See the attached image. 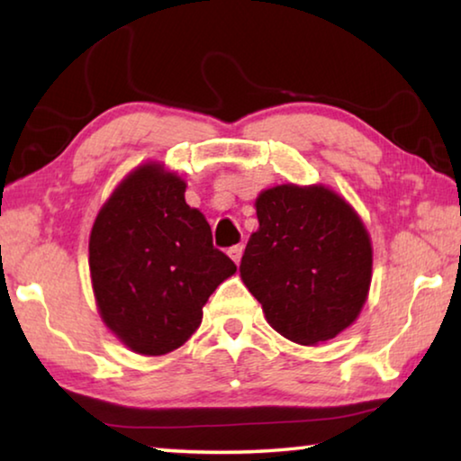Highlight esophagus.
<instances>
[{"label": "esophagus", "mask_w": 461, "mask_h": 461, "mask_svg": "<svg viewBox=\"0 0 461 461\" xmlns=\"http://www.w3.org/2000/svg\"><path fill=\"white\" fill-rule=\"evenodd\" d=\"M228 254H230V258L236 262V264H240V260H241V254H244V246H231L230 249H228Z\"/></svg>", "instance_id": "1"}]
</instances>
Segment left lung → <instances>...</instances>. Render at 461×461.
Instances as JSON below:
<instances>
[{
    "label": "left lung",
    "mask_w": 461,
    "mask_h": 461,
    "mask_svg": "<svg viewBox=\"0 0 461 461\" xmlns=\"http://www.w3.org/2000/svg\"><path fill=\"white\" fill-rule=\"evenodd\" d=\"M256 215L240 275L267 321L301 346L352 325L372 275L370 238L354 209L321 185H280L260 193Z\"/></svg>",
    "instance_id": "8db88e82"
}]
</instances>
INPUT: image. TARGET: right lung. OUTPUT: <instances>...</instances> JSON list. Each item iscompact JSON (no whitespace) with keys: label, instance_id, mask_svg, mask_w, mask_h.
<instances>
[{"label":"right lung","instance_id":"obj_1","mask_svg":"<svg viewBox=\"0 0 461 461\" xmlns=\"http://www.w3.org/2000/svg\"><path fill=\"white\" fill-rule=\"evenodd\" d=\"M89 268L99 313L130 349L162 356L191 338L203 305L236 264L213 246L185 183L160 165L136 168L91 230Z\"/></svg>","mask_w":461,"mask_h":461}]
</instances>
